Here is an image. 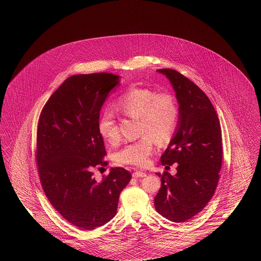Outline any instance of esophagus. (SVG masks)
I'll use <instances>...</instances> for the list:
<instances>
[{"instance_id": "34e87169", "label": "esophagus", "mask_w": 261, "mask_h": 261, "mask_svg": "<svg viewBox=\"0 0 261 261\" xmlns=\"http://www.w3.org/2000/svg\"><path fill=\"white\" fill-rule=\"evenodd\" d=\"M132 176H133L134 178H141V177H146L147 173H145V172H143V171H136V172H134V173L132 174Z\"/></svg>"}]
</instances>
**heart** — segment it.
<instances>
[{
    "label": "heart",
    "instance_id": "b5f03b06",
    "mask_svg": "<svg viewBox=\"0 0 261 261\" xmlns=\"http://www.w3.org/2000/svg\"><path fill=\"white\" fill-rule=\"evenodd\" d=\"M115 109L126 116L139 120V140L127 144L115 155L119 165L145 166L154 150V140L167 143L176 130L179 111L173 96L155 93L149 88L127 90L115 101ZM99 136L110 144L119 141V131L111 112H103L98 121Z\"/></svg>",
    "mask_w": 261,
    "mask_h": 261
}]
</instances>
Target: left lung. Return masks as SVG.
<instances>
[{"label": "left lung", "mask_w": 261, "mask_h": 261, "mask_svg": "<svg viewBox=\"0 0 261 261\" xmlns=\"http://www.w3.org/2000/svg\"><path fill=\"white\" fill-rule=\"evenodd\" d=\"M170 81L179 103L177 128L162 155V165L177 163V173H156L162 187L154 197L156 211L173 222H185L211 200L222 165V138L211 99L180 72L158 70Z\"/></svg>", "instance_id": "obj_1"}]
</instances>
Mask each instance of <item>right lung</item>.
I'll return each instance as SVG.
<instances>
[{"label": "right lung", "mask_w": 261, "mask_h": 261, "mask_svg": "<svg viewBox=\"0 0 261 261\" xmlns=\"http://www.w3.org/2000/svg\"><path fill=\"white\" fill-rule=\"evenodd\" d=\"M119 84L112 73L72 75L50 96L38 122V172L50 204L82 230H94L115 216L121 191L131 180L122 167L97 182L93 170L106 166L98 131L99 112Z\"/></svg>", "instance_id": "right-lung-1"}]
</instances>
